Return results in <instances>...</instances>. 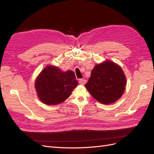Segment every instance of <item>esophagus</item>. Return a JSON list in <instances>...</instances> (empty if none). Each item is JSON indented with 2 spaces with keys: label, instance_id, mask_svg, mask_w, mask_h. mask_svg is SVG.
<instances>
[{
  "label": "esophagus",
  "instance_id": "obj_1",
  "mask_svg": "<svg viewBox=\"0 0 154 154\" xmlns=\"http://www.w3.org/2000/svg\"><path fill=\"white\" fill-rule=\"evenodd\" d=\"M79 83H80L81 85H85V83H86V80H84V79H81V80H80V81H79Z\"/></svg>",
  "mask_w": 154,
  "mask_h": 154
}]
</instances>
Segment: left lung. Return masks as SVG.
Returning a JSON list of instances; mask_svg holds the SVG:
<instances>
[{"label":"left lung","mask_w":154,"mask_h":154,"mask_svg":"<svg viewBox=\"0 0 154 154\" xmlns=\"http://www.w3.org/2000/svg\"><path fill=\"white\" fill-rule=\"evenodd\" d=\"M125 85L126 77L122 68L107 60L92 69L85 87L97 101L107 105L120 98Z\"/></svg>","instance_id":"8db88e82"}]
</instances>
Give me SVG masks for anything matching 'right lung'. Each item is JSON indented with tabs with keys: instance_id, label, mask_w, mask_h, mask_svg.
<instances>
[{
	"instance_id": "obj_1",
	"label": "right lung",
	"mask_w": 154,
	"mask_h": 154,
	"mask_svg": "<svg viewBox=\"0 0 154 154\" xmlns=\"http://www.w3.org/2000/svg\"><path fill=\"white\" fill-rule=\"evenodd\" d=\"M77 85L72 71L63 72L57 67L48 66L36 78L35 88L44 103L57 105L69 97Z\"/></svg>"
}]
</instances>
